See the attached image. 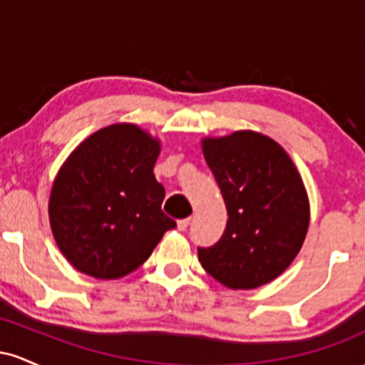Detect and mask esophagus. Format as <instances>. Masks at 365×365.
<instances>
[{"mask_svg":"<svg viewBox=\"0 0 365 365\" xmlns=\"http://www.w3.org/2000/svg\"><path fill=\"white\" fill-rule=\"evenodd\" d=\"M188 225H190V217H185V220H178V230L180 232H185V230L188 228Z\"/></svg>","mask_w":365,"mask_h":365,"instance_id":"obj_1","label":"esophagus"}]
</instances>
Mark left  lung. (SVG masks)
I'll return each instance as SVG.
<instances>
[{
	"label": "left lung",
	"instance_id": "obj_1",
	"mask_svg": "<svg viewBox=\"0 0 365 365\" xmlns=\"http://www.w3.org/2000/svg\"><path fill=\"white\" fill-rule=\"evenodd\" d=\"M228 212L212 247H199V261L233 290L273 282L302 249L309 228V197L282 145L262 133L240 130L202 140Z\"/></svg>",
	"mask_w": 365,
	"mask_h": 365
}]
</instances>
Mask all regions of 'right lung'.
<instances>
[{"label":"right lung","mask_w":365,"mask_h":365,"mask_svg":"<svg viewBox=\"0 0 365 365\" xmlns=\"http://www.w3.org/2000/svg\"><path fill=\"white\" fill-rule=\"evenodd\" d=\"M159 150L145 130L115 123L87 137L63 163L49 197V223L75 269L123 278L177 226L161 211L165 187L153 173Z\"/></svg>","instance_id":"1"}]
</instances>
